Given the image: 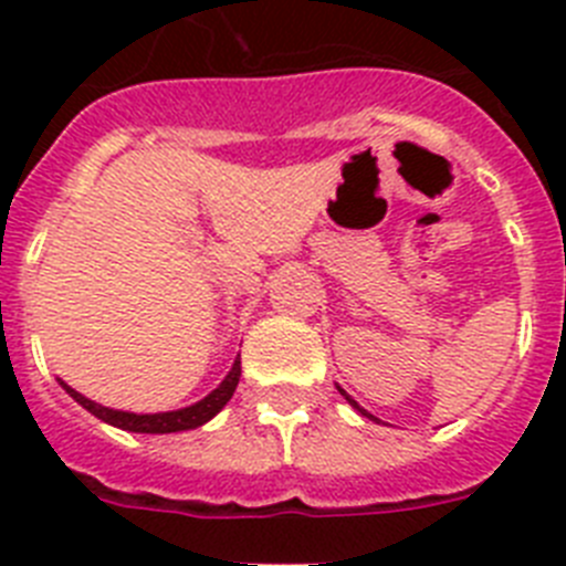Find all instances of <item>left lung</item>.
<instances>
[{
	"label": "left lung",
	"instance_id": "obj_1",
	"mask_svg": "<svg viewBox=\"0 0 566 566\" xmlns=\"http://www.w3.org/2000/svg\"><path fill=\"white\" fill-rule=\"evenodd\" d=\"M345 399H348V402H352L354 405V408H359V405L357 402H354V399L352 397H345ZM359 411H363V408H359ZM365 413V411H363ZM365 417H371V413H365Z\"/></svg>",
	"mask_w": 566,
	"mask_h": 566
}]
</instances>
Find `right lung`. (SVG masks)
<instances>
[{"mask_svg": "<svg viewBox=\"0 0 566 566\" xmlns=\"http://www.w3.org/2000/svg\"><path fill=\"white\" fill-rule=\"evenodd\" d=\"M240 379V357L234 359L232 371L227 374L218 388H214L209 397H203L201 402L189 405V408H181V411H169V413H127V411H113V408H104V405L90 402L87 397H82L78 391H73L70 385H64V391L76 399L82 408H87L93 417L104 419V422L122 428V431H135V433H175V431H189V428H198V424L209 422L214 413L221 411L223 405L232 399L234 388H238Z\"/></svg>", "mask_w": 566, "mask_h": 566, "instance_id": "add662e5", "label": "right lung"}]
</instances>
